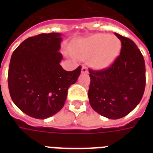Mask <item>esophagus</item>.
Masks as SVG:
<instances>
[{
  "label": "esophagus",
  "instance_id": "obj_1",
  "mask_svg": "<svg viewBox=\"0 0 153 153\" xmlns=\"http://www.w3.org/2000/svg\"><path fill=\"white\" fill-rule=\"evenodd\" d=\"M81 73H82V74H87L88 73V70H87L86 67H82L81 70Z\"/></svg>",
  "mask_w": 153,
  "mask_h": 153
}]
</instances>
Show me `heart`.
I'll list each match as a JSON object with an SVG mask.
<instances>
[{"label": "heart", "mask_w": 153, "mask_h": 153, "mask_svg": "<svg viewBox=\"0 0 153 153\" xmlns=\"http://www.w3.org/2000/svg\"><path fill=\"white\" fill-rule=\"evenodd\" d=\"M74 55L81 59H89L96 70H104L111 66L120 55L121 40L116 36L97 33L74 41L71 45Z\"/></svg>", "instance_id": "heart-1"}]
</instances>
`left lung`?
Returning <instances> with one entry per match:
<instances>
[{"label": "left lung", "instance_id": "1", "mask_svg": "<svg viewBox=\"0 0 153 153\" xmlns=\"http://www.w3.org/2000/svg\"><path fill=\"white\" fill-rule=\"evenodd\" d=\"M121 42L120 55L105 70H89V102L94 111L109 119H119L135 109L145 88V64L135 43L114 33Z\"/></svg>", "mask_w": 153, "mask_h": 153}]
</instances>
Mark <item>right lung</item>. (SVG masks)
<instances>
[{
	"mask_svg": "<svg viewBox=\"0 0 153 153\" xmlns=\"http://www.w3.org/2000/svg\"><path fill=\"white\" fill-rule=\"evenodd\" d=\"M62 34L42 33L29 37L13 51L8 84L14 104L28 116L45 119L61 110L67 91L80 75L81 67L72 71L60 65Z\"/></svg>",
	"mask_w": 153,
	"mask_h": 153,
	"instance_id": "1",
	"label": "right lung"
}]
</instances>
